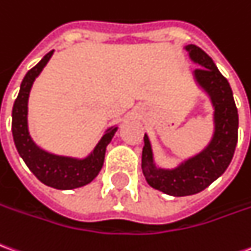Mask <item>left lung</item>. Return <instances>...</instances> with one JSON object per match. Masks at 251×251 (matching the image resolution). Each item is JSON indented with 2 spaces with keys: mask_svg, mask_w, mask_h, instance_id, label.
<instances>
[{
  "mask_svg": "<svg viewBox=\"0 0 251 251\" xmlns=\"http://www.w3.org/2000/svg\"><path fill=\"white\" fill-rule=\"evenodd\" d=\"M185 49L193 62L201 66L193 75L197 84L211 98L215 108V133L205 150L171 170L156 167L150 138L147 134L144 136L141 160L144 176L150 186L174 197L202 192L227 170L235 152L239 124L235 100L227 78L199 46L187 45Z\"/></svg>",
  "mask_w": 251,
  "mask_h": 251,
  "instance_id": "obj_1",
  "label": "left lung"
}]
</instances>
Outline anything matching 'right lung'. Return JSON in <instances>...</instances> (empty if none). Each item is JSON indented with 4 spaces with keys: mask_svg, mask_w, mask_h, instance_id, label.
I'll return each instance as SVG.
<instances>
[{
    "mask_svg": "<svg viewBox=\"0 0 251 251\" xmlns=\"http://www.w3.org/2000/svg\"><path fill=\"white\" fill-rule=\"evenodd\" d=\"M52 52L54 50L47 52L40 59L39 64L29 69L23 78L20 92L16 98L12 110V134L19 155L22 156L27 167L42 183L59 190H71L88 185L89 182L95 179L103 167L106 148L118 127H108L94 151L84 159L54 155L40 150L32 141L28 131L27 120L29 91L32 88L35 78L39 76L40 72L50 61Z\"/></svg>",
    "mask_w": 251,
    "mask_h": 251,
    "instance_id": "right-lung-1",
    "label": "right lung"
}]
</instances>
